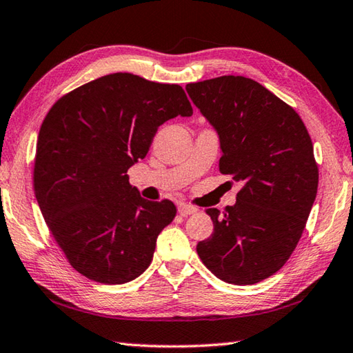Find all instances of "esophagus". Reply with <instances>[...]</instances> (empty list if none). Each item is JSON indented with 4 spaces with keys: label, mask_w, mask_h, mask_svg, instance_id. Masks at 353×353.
<instances>
[{
    "label": "esophagus",
    "mask_w": 353,
    "mask_h": 353,
    "mask_svg": "<svg viewBox=\"0 0 353 353\" xmlns=\"http://www.w3.org/2000/svg\"><path fill=\"white\" fill-rule=\"evenodd\" d=\"M177 211H179V214H181L182 217H186V216H191V214H196L199 210L196 208V206H192V205L181 203V205H179Z\"/></svg>",
    "instance_id": "34e87169"
}]
</instances>
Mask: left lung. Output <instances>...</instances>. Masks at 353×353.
<instances>
[{"instance_id":"left-lung-1","label":"left lung","mask_w":353,"mask_h":353,"mask_svg":"<svg viewBox=\"0 0 353 353\" xmlns=\"http://www.w3.org/2000/svg\"><path fill=\"white\" fill-rule=\"evenodd\" d=\"M220 139L219 168L243 186L237 202L206 210L211 236L197 243L203 265L231 285L271 277L291 257L319 188L314 145L295 110L245 76L186 85Z\"/></svg>"}]
</instances>
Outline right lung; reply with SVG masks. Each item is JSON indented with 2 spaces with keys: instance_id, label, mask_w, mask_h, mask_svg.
<instances>
[{
  "instance_id": "obj_1",
  "label": "right lung",
  "mask_w": 353,
  "mask_h": 353,
  "mask_svg": "<svg viewBox=\"0 0 353 353\" xmlns=\"http://www.w3.org/2000/svg\"><path fill=\"white\" fill-rule=\"evenodd\" d=\"M191 114L181 85L131 73L87 82L48 110L38 134L34 196L68 263L84 277L122 285L150 266L176 206L143 199L127 171L147 156L163 122Z\"/></svg>"
}]
</instances>
